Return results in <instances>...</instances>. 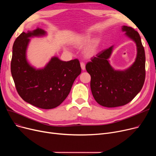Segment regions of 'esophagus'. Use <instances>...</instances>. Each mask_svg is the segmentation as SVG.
<instances>
[{
	"instance_id": "34e87169",
	"label": "esophagus",
	"mask_w": 156,
	"mask_h": 156,
	"mask_svg": "<svg viewBox=\"0 0 156 156\" xmlns=\"http://www.w3.org/2000/svg\"><path fill=\"white\" fill-rule=\"evenodd\" d=\"M80 66H81V69H82V70H85V64L84 62H81L80 63Z\"/></svg>"
}]
</instances>
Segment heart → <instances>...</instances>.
I'll return each instance as SVG.
<instances>
[{
  "label": "heart",
  "instance_id": "1",
  "mask_svg": "<svg viewBox=\"0 0 156 156\" xmlns=\"http://www.w3.org/2000/svg\"><path fill=\"white\" fill-rule=\"evenodd\" d=\"M88 40V36H83L82 37H81L80 38V40L78 41L77 42L75 43V44L77 45H81L84 44L85 42H86ZM94 48L92 47L87 48L85 51V54L88 56L92 55L94 54Z\"/></svg>",
  "mask_w": 156,
  "mask_h": 156
}]
</instances>
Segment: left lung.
I'll use <instances>...</instances> for the list:
<instances>
[{"instance_id": "1", "label": "left lung", "mask_w": 156, "mask_h": 156, "mask_svg": "<svg viewBox=\"0 0 156 156\" xmlns=\"http://www.w3.org/2000/svg\"><path fill=\"white\" fill-rule=\"evenodd\" d=\"M122 30L136 43L135 62L125 71L114 70L109 64L113 47L98 53L86 64L91 76L90 88L96 102L104 107L115 108L127 104L140 92L145 78V55L141 38L133 28L123 26Z\"/></svg>"}]
</instances>
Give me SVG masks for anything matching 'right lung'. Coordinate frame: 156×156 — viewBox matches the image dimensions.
<instances>
[{
    "label": "right lung",
    "mask_w": 156,
    "mask_h": 156,
    "mask_svg": "<svg viewBox=\"0 0 156 156\" xmlns=\"http://www.w3.org/2000/svg\"><path fill=\"white\" fill-rule=\"evenodd\" d=\"M45 34L38 28L23 32L17 37L12 47L11 71L16 90L24 101L38 108L51 109L68 97L81 69L77 59L66 62L57 57H52L43 69L31 66L26 57L29 38Z\"/></svg>",
    "instance_id": "1"
}]
</instances>
